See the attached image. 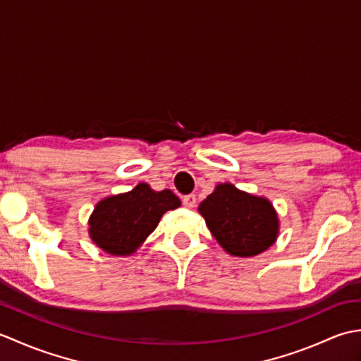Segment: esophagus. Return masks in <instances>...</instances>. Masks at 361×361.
<instances>
[{
	"label": "esophagus",
	"instance_id": "1",
	"mask_svg": "<svg viewBox=\"0 0 361 361\" xmlns=\"http://www.w3.org/2000/svg\"><path fill=\"white\" fill-rule=\"evenodd\" d=\"M195 202H197V198H195V195L194 194H189V195H185L183 197V204L186 206V208H194L195 206Z\"/></svg>",
	"mask_w": 361,
	"mask_h": 361
}]
</instances>
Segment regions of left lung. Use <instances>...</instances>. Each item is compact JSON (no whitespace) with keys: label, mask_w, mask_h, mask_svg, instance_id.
<instances>
[{"label":"left lung","mask_w":361,"mask_h":361,"mask_svg":"<svg viewBox=\"0 0 361 361\" xmlns=\"http://www.w3.org/2000/svg\"><path fill=\"white\" fill-rule=\"evenodd\" d=\"M209 231L233 256H256L278 235V216L265 198L219 185L198 206Z\"/></svg>","instance_id":"1"}]
</instances>
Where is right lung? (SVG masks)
Returning <instances> with one entry per match:
<instances>
[{"label":"right lung","mask_w":361,"mask_h":361,"mask_svg":"<svg viewBox=\"0 0 361 361\" xmlns=\"http://www.w3.org/2000/svg\"><path fill=\"white\" fill-rule=\"evenodd\" d=\"M180 206L172 190H152L140 183L127 194L99 202L90 219V235L97 247L110 255L126 256L135 252L169 209Z\"/></svg>","instance_id":"right-lung-1"}]
</instances>
